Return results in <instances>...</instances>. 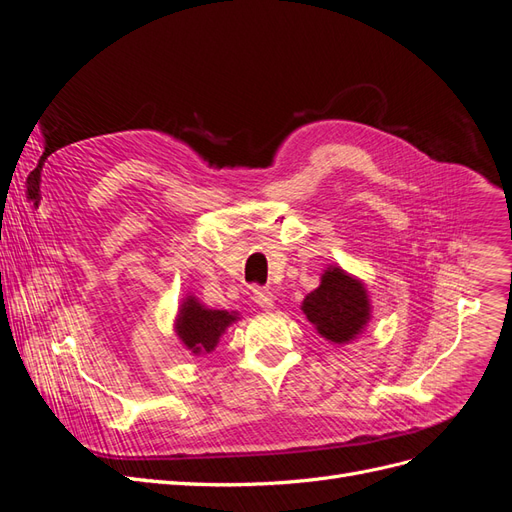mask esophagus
<instances>
[{"mask_svg":"<svg viewBox=\"0 0 512 512\" xmlns=\"http://www.w3.org/2000/svg\"><path fill=\"white\" fill-rule=\"evenodd\" d=\"M254 301L262 307V309H273V305H275V297H273V292H269V290H265V288H254Z\"/></svg>","mask_w":512,"mask_h":512,"instance_id":"esophagus-1","label":"esophagus"}]
</instances>
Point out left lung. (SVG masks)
I'll use <instances>...</instances> for the list:
<instances>
[{
  "label": "left lung",
  "mask_w": 512,
  "mask_h": 512,
  "mask_svg": "<svg viewBox=\"0 0 512 512\" xmlns=\"http://www.w3.org/2000/svg\"><path fill=\"white\" fill-rule=\"evenodd\" d=\"M303 314L320 337L331 344H350L371 320V299L363 280L329 265L320 275V286L305 294Z\"/></svg>",
  "instance_id": "obj_1"
}]
</instances>
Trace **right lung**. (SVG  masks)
<instances>
[{
  "label": "right lung",
  "mask_w": 512,
  "mask_h": 512,
  "mask_svg": "<svg viewBox=\"0 0 512 512\" xmlns=\"http://www.w3.org/2000/svg\"><path fill=\"white\" fill-rule=\"evenodd\" d=\"M239 316V312L207 307L192 292H188L177 309L173 329L183 348L190 350L194 356H200L218 348L220 337L232 322L239 320Z\"/></svg>",
  "instance_id": "1"
}]
</instances>
